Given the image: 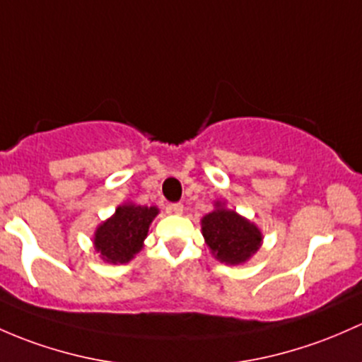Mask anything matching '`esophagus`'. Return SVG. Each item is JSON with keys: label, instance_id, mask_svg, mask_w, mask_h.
<instances>
[{"label": "esophagus", "instance_id": "1", "mask_svg": "<svg viewBox=\"0 0 362 362\" xmlns=\"http://www.w3.org/2000/svg\"><path fill=\"white\" fill-rule=\"evenodd\" d=\"M170 213H175V215H182V213H184V204L182 203H173V204H170Z\"/></svg>", "mask_w": 362, "mask_h": 362}]
</instances>
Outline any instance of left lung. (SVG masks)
<instances>
[{
  "label": "left lung",
  "mask_w": 362,
  "mask_h": 362,
  "mask_svg": "<svg viewBox=\"0 0 362 362\" xmlns=\"http://www.w3.org/2000/svg\"><path fill=\"white\" fill-rule=\"evenodd\" d=\"M204 241L216 260L227 265H239L250 260L262 246V232L226 204L216 201L215 210L201 220Z\"/></svg>",
  "instance_id": "left-lung-1"
}]
</instances>
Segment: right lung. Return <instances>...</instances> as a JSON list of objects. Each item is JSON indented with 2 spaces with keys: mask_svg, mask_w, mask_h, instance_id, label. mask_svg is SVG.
I'll return each instance as SVG.
<instances>
[{
  "mask_svg": "<svg viewBox=\"0 0 362 362\" xmlns=\"http://www.w3.org/2000/svg\"><path fill=\"white\" fill-rule=\"evenodd\" d=\"M156 206L124 203L95 230L93 245L102 260L127 264L144 246L151 222L158 215Z\"/></svg>",
  "mask_w": 362,
  "mask_h": 362,
  "instance_id": "add662e5",
  "label": "right lung"
}]
</instances>
